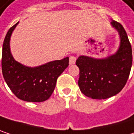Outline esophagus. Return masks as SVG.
Instances as JSON below:
<instances>
[{
	"label": "esophagus",
	"mask_w": 134,
	"mask_h": 134,
	"mask_svg": "<svg viewBox=\"0 0 134 134\" xmlns=\"http://www.w3.org/2000/svg\"><path fill=\"white\" fill-rule=\"evenodd\" d=\"M69 62H70V64H74L75 62H76V57L74 56H70Z\"/></svg>",
	"instance_id": "34e87169"
}]
</instances>
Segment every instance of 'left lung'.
I'll list each match as a JSON object with an SVG mask.
<instances>
[{
	"label": "left lung",
	"mask_w": 134,
	"mask_h": 134,
	"mask_svg": "<svg viewBox=\"0 0 134 134\" xmlns=\"http://www.w3.org/2000/svg\"><path fill=\"white\" fill-rule=\"evenodd\" d=\"M111 25L120 39L117 51L106 58L80 56L76 60L80 70V90L93 99H105L119 93L128 80L132 67V48L124 28L114 20Z\"/></svg>",
	"instance_id": "8db88e82"
}]
</instances>
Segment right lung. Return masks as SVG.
Returning a JSON list of instances; mask_svg holds the SVG:
<instances>
[{
  "instance_id": "right-lung-1",
  "label": "right lung",
  "mask_w": 134,
  "mask_h": 134,
  "mask_svg": "<svg viewBox=\"0 0 134 134\" xmlns=\"http://www.w3.org/2000/svg\"><path fill=\"white\" fill-rule=\"evenodd\" d=\"M18 22L8 32L2 49V74L16 97L31 102L47 100L54 91L58 77L69 65V57L48 62L38 67L25 66L16 61L10 49V39Z\"/></svg>"
}]
</instances>
